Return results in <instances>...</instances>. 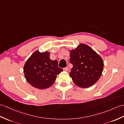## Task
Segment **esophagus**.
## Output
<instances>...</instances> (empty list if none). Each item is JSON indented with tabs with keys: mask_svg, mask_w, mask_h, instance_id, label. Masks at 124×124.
Instances as JSON below:
<instances>
[{
	"mask_svg": "<svg viewBox=\"0 0 124 124\" xmlns=\"http://www.w3.org/2000/svg\"><path fill=\"white\" fill-rule=\"evenodd\" d=\"M63 70L65 71H68V70H69L68 67H65L64 68H63Z\"/></svg>",
	"mask_w": 124,
	"mask_h": 124,
	"instance_id": "esophagus-1",
	"label": "esophagus"
}]
</instances>
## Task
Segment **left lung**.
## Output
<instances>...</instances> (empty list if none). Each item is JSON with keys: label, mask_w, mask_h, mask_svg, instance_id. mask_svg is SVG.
Listing matches in <instances>:
<instances>
[{"label": "left lung", "mask_w": 124, "mask_h": 124, "mask_svg": "<svg viewBox=\"0 0 124 124\" xmlns=\"http://www.w3.org/2000/svg\"><path fill=\"white\" fill-rule=\"evenodd\" d=\"M70 62L72 64L70 76L79 87L87 88L93 85L100 78L103 62L90 47L81 44L70 51Z\"/></svg>", "instance_id": "obj_1"}]
</instances>
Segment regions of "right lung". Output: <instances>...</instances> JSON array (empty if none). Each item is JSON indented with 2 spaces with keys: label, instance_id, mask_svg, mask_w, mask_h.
Wrapping results in <instances>:
<instances>
[{
  "label": "right lung",
  "instance_id": "right-lung-1",
  "mask_svg": "<svg viewBox=\"0 0 124 124\" xmlns=\"http://www.w3.org/2000/svg\"><path fill=\"white\" fill-rule=\"evenodd\" d=\"M50 52L36 51L25 63L24 72L26 79L33 87L44 89L52 85L56 76L63 71L57 60L50 59Z\"/></svg>",
  "mask_w": 124,
  "mask_h": 124
}]
</instances>
